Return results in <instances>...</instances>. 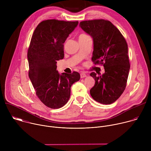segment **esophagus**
<instances>
[{
	"label": "esophagus",
	"mask_w": 151,
	"mask_h": 151,
	"mask_svg": "<svg viewBox=\"0 0 151 151\" xmlns=\"http://www.w3.org/2000/svg\"><path fill=\"white\" fill-rule=\"evenodd\" d=\"M80 76H81V78H85V77L87 76V75H86L85 73L82 72V73H80Z\"/></svg>",
	"instance_id": "obj_1"
}]
</instances>
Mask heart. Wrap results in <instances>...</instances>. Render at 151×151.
<instances>
[{"label": "heart", "instance_id": "b5f03b06", "mask_svg": "<svg viewBox=\"0 0 151 151\" xmlns=\"http://www.w3.org/2000/svg\"><path fill=\"white\" fill-rule=\"evenodd\" d=\"M89 37V36L87 34L84 33H82L79 35L78 38H79V39H84V38H86V37Z\"/></svg>", "mask_w": 151, "mask_h": 151}]
</instances>
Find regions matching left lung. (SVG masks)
<instances>
[{"mask_svg": "<svg viewBox=\"0 0 151 151\" xmlns=\"http://www.w3.org/2000/svg\"><path fill=\"white\" fill-rule=\"evenodd\" d=\"M80 27L93 38L94 51L92 61L101 64L105 73L90 75L95 79L90 94L94 100L104 104L115 102L124 91L130 70L128 45L120 31L111 22L103 19L85 20Z\"/></svg>", "mask_w": 151, "mask_h": 151, "instance_id": "left-lung-1", "label": "left lung"}]
</instances>
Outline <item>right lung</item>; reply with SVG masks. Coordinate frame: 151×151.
<instances>
[{
    "label": "right lung",
    "mask_w": 151,
    "mask_h": 151,
    "mask_svg": "<svg viewBox=\"0 0 151 151\" xmlns=\"http://www.w3.org/2000/svg\"><path fill=\"white\" fill-rule=\"evenodd\" d=\"M78 24V21L44 20L32 36L27 51L29 76L37 97L51 109L67 103L72 85L80 79L77 72L60 75L56 70L57 61L64 58V43Z\"/></svg>",
    "instance_id": "obj_1"
}]
</instances>
